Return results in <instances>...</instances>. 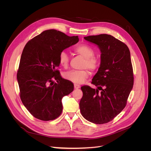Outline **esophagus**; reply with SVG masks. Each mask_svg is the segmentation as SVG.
Wrapping results in <instances>:
<instances>
[{
    "label": "esophagus",
    "mask_w": 151,
    "mask_h": 151,
    "mask_svg": "<svg viewBox=\"0 0 151 151\" xmlns=\"http://www.w3.org/2000/svg\"><path fill=\"white\" fill-rule=\"evenodd\" d=\"M74 88H75V89H79V88H80V86L79 85V84H74Z\"/></svg>",
    "instance_id": "34e87169"
}]
</instances>
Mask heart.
Returning a JSON list of instances; mask_svg holds the SVG:
<instances>
[{"instance_id": "b5f03b06", "label": "heart", "mask_w": 151, "mask_h": 151, "mask_svg": "<svg viewBox=\"0 0 151 151\" xmlns=\"http://www.w3.org/2000/svg\"><path fill=\"white\" fill-rule=\"evenodd\" d=\"M73 50L76 53L85 58L83 65V68H88L92 71L99 68L100 60L99 58L94 56L95 51L91 46L86 44H81L75 46ZM69 60V55L65 51H62L59 53V62L62 67L67 68L68 66ZM88 76L89 72L86 70H71L63 74V76L66 80L76 84L83 83Z\"/></svg>"}]
</instances>
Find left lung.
Instances as JSON below:
<instances>
[{
	"instance_id": "left-lung-1",
	"label": "left lung",
	"mask_w": 151,
	"mask_h": 151,
	"mask_svg": "<svg viewBox=\"0 0 151 151\" xmlns=\"http://www.w3.org/2000/svg\"><path fill=\"white\" fill-rule=\"evenodd\" d=\"M101 51V63L92 84L97 89L83 86L80 102L82 116L96 124L112 121L125 107L133 86V72L128 46L112 35L85 37Z\"/></svg>"
}]
</instances>
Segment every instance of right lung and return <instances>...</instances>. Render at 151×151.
Wrapping results in <instances>:
<instances>
[{
    "label": "right lung",
    "mask_w": 151,
    "mask_h": 151,
    "mask_svg": "<svg viewBox=\"0 0 151 151\" xmlns=\"http://www.w3.org/2000/svg\"><path fill=\"white\" fill-rule=\"evenodd\" d=\"M78 41V36L69 37L50 29L31 39L24 46L17 80L22 104L35 118L52 121L62 113V99L73 91L74 85L62 78L57 69L59 55Z\"/></svg>",
    "instance_id": "right-lung-1"
}]
</instances>
